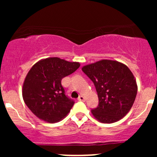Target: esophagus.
Listing matches in <instances>:
<instances>
[{
  "mask_svg": "<svg viewBox=\"0 0 157 157\" xmlns=\"http://www.w3.org/2000/svg\"><path fill=\"white\" fill-rule=\"evenodd\" d=\"M77 100H79V101H85L86 100V99H85V97L83 96H82V95H80V96H79L78 98H77Z\"/></svg>",
  "mask_w": 157,
  "mask_h": 157,
  "instance_id": "obj_1",
  "label": "esophagus"
}]
</instances>
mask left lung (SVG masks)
I'll return each instance as SVG.
<instances>
[{"label":"left lung","instance_id":"obj_1","mask_svg":"<svg viewBox=\"0 0 157 157\" xmlns=\"http://www.w3.org/2000/svg\"><path fill=\"white\" fill-rule=\"evenodd\" d=\"M94 82L99 103L91 109L94 117L102 123H112L130 111L137 94L134 75L125 65L102 60L82 68Z\"/></svg>","mask_w":157,"mask_h":157}]
</instances>
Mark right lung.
<instances>
[{
    "label": "right lung",
    "instance_id": "obj_1",
    "mask_svg": "<svg viewBox=\"0 0 157 157\" xmlns=\"http://www.w3.org/2000/svg\"><path fill=\"white\" fill-rule=\"evenodd\" d=\"M80 66L79 63L50 57L32 66L23 83V98L36 117L54 123L68 114L75 101L66 95L61 80Z\"/></svg>",
    "mask_w": 157,
    "mask_h": 157
}]
</instances>
